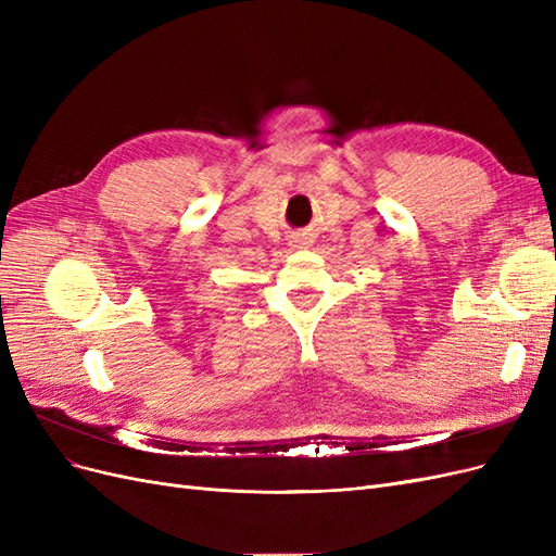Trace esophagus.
<instances>
[{"label":"esophagus","instance_id":"1","mask_svg":"<svg viewBox=\"0 0 556 556\" xmlns=\"http://www.w3.org/2000/svg\"><path fill=\"white\" fill-rule=\"evenodd\" d=\"M306 243H308V237H306V233H294V237H292V245H296V248L306 245Z\"/></svg>","mask_w":556,"mask_h":556}]
</instances>
